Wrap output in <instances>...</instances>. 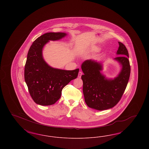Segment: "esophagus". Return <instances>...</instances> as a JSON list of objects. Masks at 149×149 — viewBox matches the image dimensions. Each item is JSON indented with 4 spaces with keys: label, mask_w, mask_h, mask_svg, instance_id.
<instances>
[{
    "label": "esophagus",
    "mask_w": 149,
    "mask_h": 149,
    "mask_svg": "<svg viewBox=\"0 0 149 149\" xmlns=\"http://www.w3.org/2000/svg\"><path fill=\"white\" fill-rule=\"evenodd\" d=\"M82 75H83V72H82V71H79V73H78V77L79 78H81V77Z\"/></svg>",
    "instance_id": "esophagus-1"
}]
</instances>
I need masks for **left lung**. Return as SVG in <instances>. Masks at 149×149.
<instances>
[{
    "label": "left lung",
    "mask_w": 149,
    "mask_h": 149,
    "mask_svg": "<svg viewBox=\"0 0 149 149\" xmlns=\"http://www.w3.org/2000/svg\"><path fill=\"white\" fill-rule=\"evenodd\" d=\"M118 44L117 54L120 56L115 59L122 65V69L113 80H107L100 74L102 66L99 63L89 60L81 65L85 102L92 108L103 111L113 108L119 102L126 88L131 72L129 55L126 46L120 42Z\"/></svg>",
    "instance_id": "obj_1"
}]
</instances>
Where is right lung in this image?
I'll return each instance as SVG.
<instances>
[{"label":"right lung","mask_w":149,"mask_h":149,"mask_svg":"<svg viewBox=\"0 0 149 149\" xmlns=\"http://www.w3.org/2000/svg\"><path fill=\"white\" fill-rule=\"evenodd\" d=\"M62 32H49L38 37L29 49L24 66V80L29 94L36 103L41 106L55 104L61 97L62 90L77 78L79 69L64 70L54 69L43 60L42 50L49 40H60Z\"/></svg>","instance_id":"obj_1"}]
</instances>
